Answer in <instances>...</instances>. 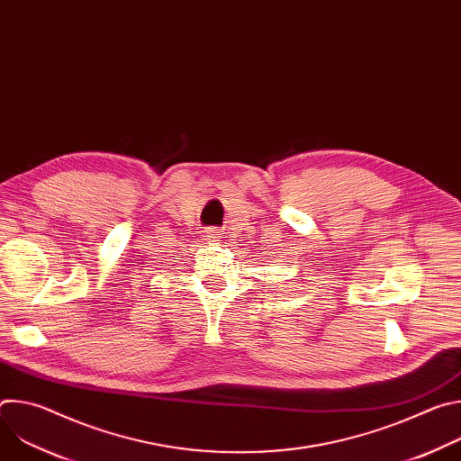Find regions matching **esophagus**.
<instances>
[{
  "label": "esophagus",
  "mask_w": 461,
  "mask_h": 461,
  "mask_svg": "<svg viewBox=\"0 0 461 461\" xmlns=\"http://www.w3.org/2000/svg\"><path fill=\"white\" fill-rule=\"evenodd\" d=\"M219 235V230H215V228H210V230H206L204 231V237L210 240V239H215Z\"/></svg>",
  "instance_id": "34e87169"
}]
</instances>
